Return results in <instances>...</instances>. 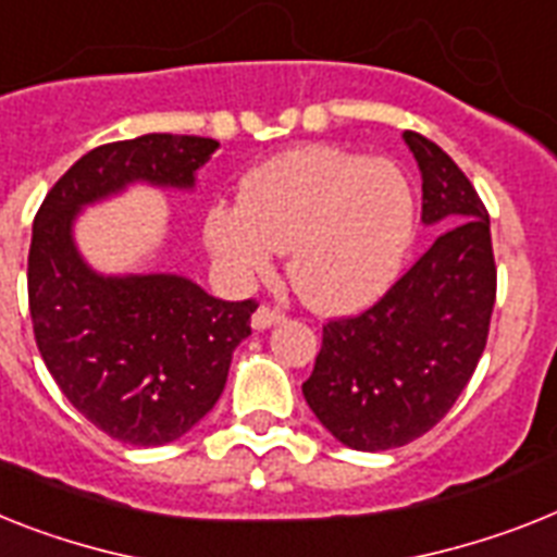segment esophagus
I'll use <instances>...</instances> for the list:
<instances>
[{"label":"esophagus","instance_id":"1","mask_svg":"<svg viewBox=\"0 0 557 557\" xmlns=\"http://www.w3.org/2000/svg\"><path fill=\"white\" fill-rule=\"evenodd\" d=\"M282 321H284V312L275 310V307L261 305L259 310L252 312V327L256 330H268L273 327V324H282Z\"/></svg>","mask_w":557,"mask_h":557}]
</instances>
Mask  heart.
<instances>
[{"label":"heart","mask_w":557,"mask_h":557,"mask_svg":"<svg viewBox=\"0 0 557 557\" xmlns=\"http://www.w3.org/2000/svg\"><path fill=\"white\" fill-rule=\"evenodd\" d=\"M410 178L387 159L307 145L273 156L242 185V205L210 207L205 236L238 282L289 252V282L324 315L372 307L401 275L416 242Z\"/></svg>","instance_id":"b5f03b06"}]
</instances>
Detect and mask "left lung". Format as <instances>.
<instances>
[{
    "label": "left lung",
    "mask_w": 557,
    "mask_h": 557,
    "mask_svg": "<svg viewBox=\"0 0 557 557\" xmlns=\"http://www.w3.org/2000/svg\"><path fill=\"white\" fill-rule=\"evenodd\" d=\"M404 141L421 170V222L441 236L381 301L324 324L310 410L344 447L410 444L447 416L486 347L495 305L490 213L461 168L421 133Z\"/></svg>",
    "instance_id": "8db88e82"
}]
</instances>
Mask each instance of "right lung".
Returning a JSON list of instances; mask_svg holds the SVG:
<instances>
[{
  "label": "right lung",
  "mask_w": 557,
  "mask_h": 557,
  "mask_svg": "<svg viewBox=\"0 0 557 557\" xmlns=\"http://www.w3.org/2000/svg\"><path fill=\"white\" fill-rule=\"evenodd\" d=\"M219 141L147 133L85 153L41 201L27 252L36 347L64 398L110 438L162 447L219 401L256 301L173 273H96L73 242L87 205L136 182L193 190Z\"/></svg>",
  "instance_id": "obj_1"
}]
</instances>
